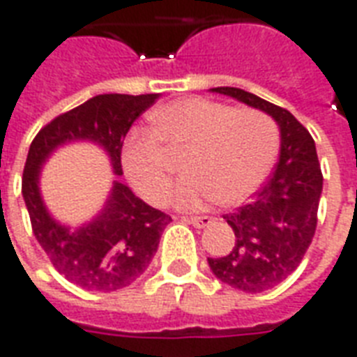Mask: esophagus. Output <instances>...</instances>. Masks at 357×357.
I'll use <instances>...</instances> for the list:
<instances>
[{
  "instance_id": "obj_1",
  "label": "esophagus",
  "mask_w": 357,
  "mask_h": 357,
  "mask_svg": "<svg viewBox=\"0 0 357 357\" xmlns=\"http://www.w3.org/2000/svg\"><path fill=\"white\" fill-rule=\"evenodd\" d=\"M190 224H194L195 227H207L213 224V218L211 216H190Z\"/></svg>"
}]
</instances>
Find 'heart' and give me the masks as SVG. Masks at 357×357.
I'll return each instance as SVG.
<instances>
[{
    "label": "heart",
    "instance_id": "b5f03b06",
    "mask_svg": "<svg viewBox=\"0 0 357 357\" xmlns=\"http://www.w3.org/2000/svg\"><path fill=\"white\" fill-rule=\"evenodd\" d=\"M152 130H133L122 144V165L133 188L150 203H165L171 186L169 156L186 150L184 176L171 201L199 208L208 201L237 205L269 175L278 150L277 122L256 109H233L190 96L150 114Z\"/></svg>",
    "mask_w": 357,
    "mask_h": 357
}]
</instances>
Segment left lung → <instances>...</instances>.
Segmentation results:
<instances>
[{
    "label": "left lung",
    "mask_w": 357,
    "mask_h": 357,
    "mask_svg": "<svg viewBox=\"0 0 357 357\" xmlns=\"http://www.w3.org/2000/svg\"><path fill=\"white\" fill-rule=\"evenodd\" d=\"M213 92L261 109L280 126V158L273 178L250 203L224 214L235 233V246L224 258H208L222 282L246 294H259L288 278L309 250L324 176L314 139L290 111L241 88L220 86Z\"/></svg>",
    "instance_id": "obj_1"
}]
</instances>
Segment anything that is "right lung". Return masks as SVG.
<instances>
[{"label":"right lung","instance_id":"right-lung-1","mask_svg":"<svg viewBox=\"0 0 357 357\" xmlns=\"http://www.w3.org/2000/svg\"><path fill=\"white\" fill-rule=\"evenodd\" d=\"M156 99L158 93H101L52 118L29 144L22 195L33 235L54 269L84 290L114 291L141 277L171 216L146 205L122 182H114L103 213L71 231L48 216L37 186L39 167L56 146L88 139L109 152L114 173L122 175L126 133Z\"/></svg>","mask_w":357,"mask_h":357}]
</instances>
